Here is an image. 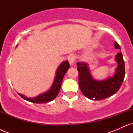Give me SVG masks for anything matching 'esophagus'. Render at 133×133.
<instances>
[{
    "instance_id": "1",
    "label": "esophagus",
    "mask_w": 133,
    "mask_h": 133,
    "mask_svg": "<svg viewBox=\"0 0 133 133\" xmlns=\"http://www.w3.org/2000/svg\"><path fill=\"white\" fill-rule=\"evenodd\" d=\"M75 56L73 54H71L70 56H69L68 57V61L69 62L70 65H73L74 64V62H75Z\"/></svg>"
}]
</instances>
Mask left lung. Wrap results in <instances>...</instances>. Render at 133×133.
Returning a JSON list of instances; mask_svg holds the SVG:
<instances>
[{"label":"left lung","instance_id":"obj_1","mask_svg":"<svg viewBox=\"0 0 133 133\" xmlns=\"http://www.w3.org/2000/svg\"><path fill=\"white\" fill-rule=\"evenodd\" d=\"M114 47L121 49L116 42H114ZM115 61L117 65L114 75L104 80H96L92 77L88 64L77 62L79 86L86 97L91 100H101L110 97L118 91L125 76L124 61L121 53L116 55Z\"/></svg>","mask_w":133,"mask_h":133}]
</instances>
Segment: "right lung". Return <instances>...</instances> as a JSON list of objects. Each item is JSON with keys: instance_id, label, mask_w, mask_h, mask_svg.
Returning <instances> with one entry per match:
<instances>
[{"instance_id": "1", "label": "right lung", "mask_w": 133, "mask_h": 133, "mask_svg": "<svg viewBox=\"0 0 133 133\" xmlns=\"http://www.w3.org/2000/svg\"><path fill=\"white\" fill-rule=\"evenodd\" d=\"M69 63L68 60L63 61L59 65L57 69V71H56V76H55L52 84L49 88V89L46 92L41 93L39 95L34 97H27L22 94H20V93H18V94L24 99L34 103H48V102L54 100L57 97L58 93L60 91L62 79H63L64 76H65L66 72L69 68Z\"/></svg>"}]
</instances>
